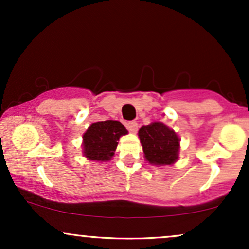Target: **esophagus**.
Segmentation results:
<instances>
[{"label":"esophagus","instance_id":"34e87169","mask_svg":"<svg viewBox=\"0 0 249 249\" xmlns=\"http://www.w3.org/2000/svg\"><path fill=\"white\" fill-rule=\"evenodd\" d=\"M126 127L131 133H137V131H138V123H137V122H127L126 123Z\"/></svg>","mask_w":249,"mask_h":249}]
</instances>
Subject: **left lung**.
I'll list each match as a JSON object with an SVG mask.
<instances>
[{
  "label": "left lung",
  "mask_w": 249,
  "mask_h": 249,
  "mask_svg": "<svg viewBox=\"0 0 249 249\" xmlns=\"http://www.w3.org/2000/svg\"><path fill=\"white\" fill-rule=\"evenodd\" d=\"M146 161L156 166L173 165L178 160L180 138L173 128L161 122H152L138 131Z\"/></svg>",
  "instance_id": "left-lung-1"
}]
</instances>
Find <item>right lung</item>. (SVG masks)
Returning a JSON list of instances; mask_svg holds the SVG:
<instances>
[{"label": "right lung", "instance_id": "1", "mask_svg": "<svg viewBox=\"0 0 249 249\" xmlns=\"http://www.w3.org/2000/svg\"><path fill=\"white\" fill-rule=\"evenodd\" d=\"M125 134H127V130L118 121L92 123L83 134V156L92 161L111 160L119 138Z\"/></svg>", "mask_w": 249, "mask_h": 249}]
</instances>
